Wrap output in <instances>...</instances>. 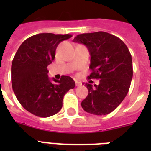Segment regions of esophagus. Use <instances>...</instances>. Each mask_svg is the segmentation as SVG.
I'll return each instance as SVG.
<instances>
[{"instance_id":"34e87169","label":"esophagus","mask_w":151,"mask_h":151,"mask_svg":"<svg viewBox=\"0 0 151 151\" xmlns=\"http://www.w3.org/2000/svg\"><path fill=\"white\" fill-rule=\"evenodd\" d=\"M75 84H76V86H80V85H82V83L81 82V81H76Z\"/></svg>"}]
</instances>
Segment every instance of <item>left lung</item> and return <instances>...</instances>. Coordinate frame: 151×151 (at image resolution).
<instances>
[{"label": "left lung", "mask_w": 151, "mask_h": 151, "mask_svg": "<svg viewBox=\"0 0 151 151\" xmlns=\"http://www.w3.org/2000/svg\"><path fill=\"white\" fill-rule=\"evenodd\" d=\"M73 41L85 45L89 51L92 72L88 78L99 79L98 85L85 84L88 94L81 106L92 114H108L129 92L133 74L129 48L117 37L103 31L79 34Z\"/></svg>", "instance_id": "obj_1"}]
</instances>
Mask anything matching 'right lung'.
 <instances>
[{"label":"right lung","mask_w":151,"mask_h":151,"mask_svg":"<svg viewBox=\"0 0 151 151\" xmlns=\"http://www.w3.org/2000/svg\"><path fill=\"white\" fill-rule=\"evenodd\" d=\"M71 34H39L25 40L12 64V85L18 101L24 109L41 117H51L61 110L66 92L75 87L74 81L63 75L60 80L48 77L47 67L55 56L61 41Z\"/></svg>","instance_id":"add662e5"}]
</instances>
